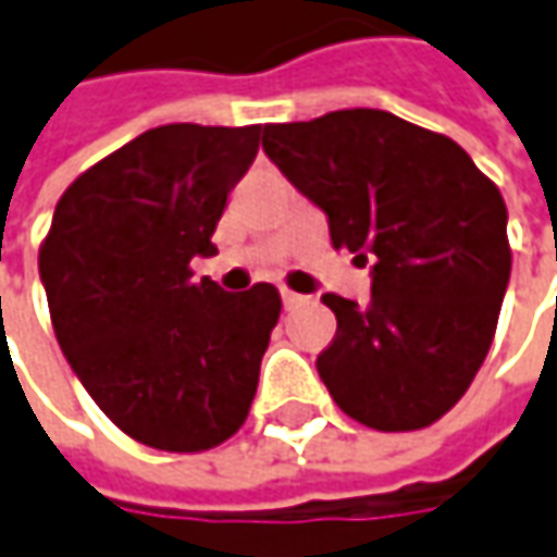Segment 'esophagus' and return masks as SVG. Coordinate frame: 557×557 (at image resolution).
I'll return each mask as SVG.
<instances>
[{"label": "esophagus", "instance_id": "obj_1", "mask_svg": "<svg viewBox=\"0 0 557 557\" xmlns=\"http://www.w3.org/2000/svg\"><path fill=\"white\" fill-rule=\"evenodd\" d=\"M280 296H283V305H286V308H299V305L308 302L305 296H299V293H293V289H283Z\"/></svg>", "mask_w": 557, "mask_h": 557}]
</instances>
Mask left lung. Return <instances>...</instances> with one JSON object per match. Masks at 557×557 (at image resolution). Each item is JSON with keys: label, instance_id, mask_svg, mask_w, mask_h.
I'll return each mask as SVG.
<instances>
[{"label": "left lung", "instance_id": "1", "mask_svg": "<svg viewBox=\"0 0 557 557\" xmlns=\"http://www.w3.org/2000/svg\"><path fill=\"white\" fill-rule=\"evenodd\" d=\"M264 156L330 239L371 264V302L326 293L336 336L318 355L333 401L374 430H421L471 386L511 277L496 183L448 136L380 109L268 124Z\"/></svg>", "mask_w": 557, "mask_h": 557}]
</instances>
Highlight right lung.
<instances>
[{
    "mask_svg": "<svg viewBox=\"0 0 557 557\" xmlns=\"http://www.w3.org/2000/svg\"><path fill=\"white\" fill-rule=\"evenodd\" d=\"M261 127L164 124L64 189L39 280L71 371L127 436L202 451L243 426L280 293H227L189 261L214 252L231 189Z\"/></svg>",
    "mask_w": 557,
    "mask_h": 557,
    "instance_id": "obj_1",
    "label": "right lung"
}]
</instances>
